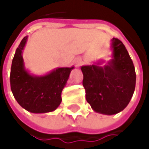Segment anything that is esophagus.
Segmentation results:
<instances>
[{"label":"esophagus","mask_w":149,"mask_h":149,"mask_svg":"<svg viewBox=\"0 0 149 149\" xmlns=\"http://www.w3.org/2000/svg\"><path fill=\"white\" fill-rule=\"evenodd\" d=\"M83 63V61H82V60H80V59H78V60H75V65H76V66H79L81 65V64Z\"/></svg>","instance_id":"1"}]
</instances>
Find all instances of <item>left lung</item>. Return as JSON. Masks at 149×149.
Here are the masks:
<instances>
[{
    "instance_id": "left-lung-1",
    "label": "left lung",
    "mask_w": 149,
    "mask_h": 149,
    "mask_svg": "<svg viewBox=\"0 0 149 149\" xmlns=\"http://www.w3.org/2000/svg\"><path fill=\"white\" fill-rule=\"evenodd\" d=\"M111 59L104 66V60L81 66L85 97L96 113L113 115L123 111L134 95L136 74L127 49L118 39L110 44Z\"/></svg>"
}]
</instances>
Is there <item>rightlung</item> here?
Here are the masks:
<instances>
[{"label": "right lung", "instance_id": "right-lung-1", "mask_svg": "<svg viewBox=\"0 0 149 149\" xmlns=\"http://www.w3.org/2000/svg\"><path fill=\"white\" fill-rule=\"evenodd\" d=\"M27 39L23 38L12 60L10 76L12 94L18 104L31 113L54 111L62 101V90L74 67H59L43 75L31 74L22 56Z\"/></svg>", "mask_w": 149, "mask_h": 149}]
</instances>
